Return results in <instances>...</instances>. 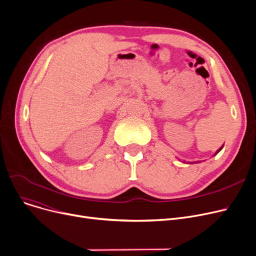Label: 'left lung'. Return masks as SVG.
Returning a JSON list of instances; mask_svg holds the SVG:
<instances>
[{"mask_svg": "<svg viewBox=\"0 0 256 256\" xmlns=\"http://www.w3.org/2000/svg\"><path fill=\"white\" fill-rule=\"evenodd\" d=\"M222 150V147H221V148H220V150H218V152H216V154H218V152H220V150Z\"/></svg>", "mask_w": 256, "mask_h": 256, "instance_id": "obj_1", "label": "left lung"}]
</instances>
